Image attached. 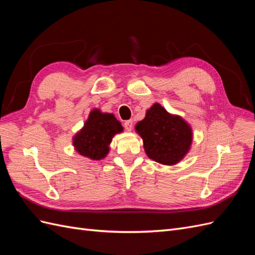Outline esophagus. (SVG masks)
Listing matches in <instances>:
<instances>
[{
  "label": "esophagus",
  "mask_w": 255,
  "mask_h": 255,
  "mask_svg": "<svg viewBox=\"0 0 255 255\" xmlns=\"http://www.w3.org/2000/svg\"><path fill=\"white\" fill-rule=\"evenodd\" d=\"M125 128L128 130V132H130V130H132V128H133V121L132 120H128V121H126L125 122Z\"/></svg>",
  "instance_id": "esophagus-1"
}]
</instances>
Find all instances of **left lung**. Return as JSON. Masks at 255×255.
<instances>
[{"mask_svg":"<svg viewBox=\"0 0 255 255\" xmlns=\"http://www.w3.org/2000/svg\"><path fill=\"white\" fill-rule=\"evenodd\" d=\"M149 158L164 165L179 163L189 151L191 128L180 116L169 114L158 103L146 111L143 120L136 125Z\"/></svg>","mask_w":255,"mask_h":255,"instance_id":"obj_1","label":"left lung"}]
</instances>
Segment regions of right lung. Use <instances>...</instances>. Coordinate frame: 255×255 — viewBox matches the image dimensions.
<instances>
[{"label": "right lung", "mask_w": 255, "mask_h": 255, "mask_svg": "<svg viewBox=\"0 0 255 255\" xmlns=\"http://www.w3.org/2000/svg\"><path fill=\"white\" fill-rule=\"evenodd\" d=\"M123 130L121 123L113 114L94 110L84 128L73 137V145L81 155L99 160L109 153L113 137Z\"/></svg>", "instance_id": "right-lung-1"}]
</instances>
